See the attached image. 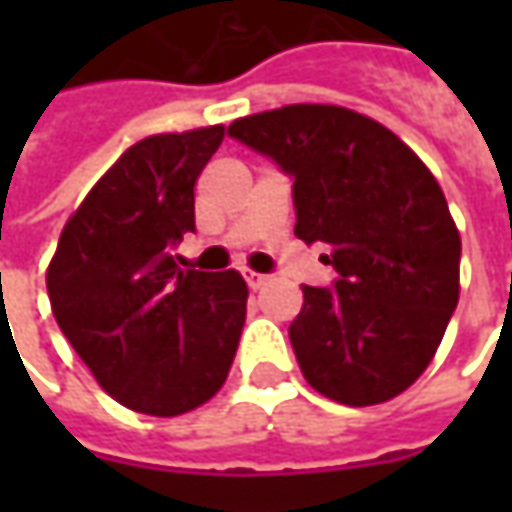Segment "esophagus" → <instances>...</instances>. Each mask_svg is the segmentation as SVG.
Wrapping results in <instances>:
<instances>
[{"mask_svg": "<svg viewBox=\"0 0 512 512\" xmlns=\"http://www.w3.org/2000/svg\"><path fill=\"white\" fill-rule=\"evenodd\" d=\"M245 282L250 290H262L270 282V276L267 273H256V270H245Z\"/></svg>", "mask_w": 512, "mask_h": 512, "instance_id": "obj_1", "label": "esophagus"}]
</instances>
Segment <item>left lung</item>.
Masks as SVG:
<instances>
[{
  "label": "left lung",
  "instance_id": "obj_1",
  "mask_svg": "<svg viewBox=\"0 0 512 512\" xmlns=\"http://www.w3.org/2000/svg\"><path fill=\"white\" fill-rule=\"evenodd\" d=\"M227 133L293 176L296 236L327 247L290 344L307 384L350 407L390 402L433 362L459 302L462 239L436 176L376 119L285 105Z\"/></svg>",
  "mask_w": 512,
  "mask_h": 512
}]
</instances>
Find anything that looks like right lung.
Listing matches in <instances>:
<instances>
[{
	"instance_id": "obj_1",
	"label": "right lung",
	"mask_w": 512,
	"mask_h": 512,
	"mask_svg": "<svg viewBox=\"0 0 512 512\" xmlns=\"http://www.w3.org/2000/svg\"><path fill=\"white\" fill-rule=\"evenodd\" d=\"M222 139L225 125H210L136 142L70 213L48 265L62 333L136 413L170 419L210 402L239 347L245 279L170 256L196 230L193 187Z\"/></svg>"
}]
</instances>
